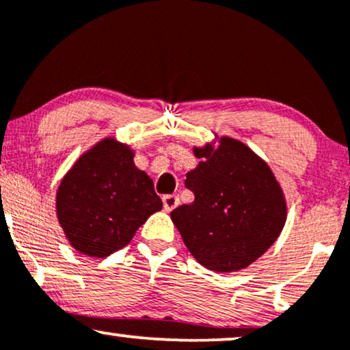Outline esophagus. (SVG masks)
<instances>
[{
  "label": "esophagus",
  "instance_id": "obj_1",
  "mask_svg": "<svg viewBox=\"0 0 350 350\" xmlns=\"http://www.w3.org/2000/svg\"><path fill=\"white\" fill-rule=\"evenodd\" d=\"M179 204V198L176 195H165L163 197V206H165L166 211H172Z\"/></svg>",
  "mask_w": 350,
  "mask_h": 350
}]
</instances>
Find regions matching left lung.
Instances as JSON below:
<instances>
[{
    "label": "left lung",
    "instance_id": "left-lung-1",
    "mask_svg": "<svg viewBox=\"0 0 350 350\" xmlns=\"http://www.w3.org/2000/svg\"><path fill=\"white\" fill-rule=\"evenodd\" d=\"M198 166L185 187L195 200L171 213L185 246L214 272H237L278 239L286 202L267 163L245 144L221 137L219 147L193 148Z\"/></svg>",
    "mask_w": 350,
    "mask_h": 350
}]
</instances>
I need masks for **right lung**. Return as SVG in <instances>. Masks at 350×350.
Listing matches in <instances>:
<instances>
[{
  "instance_id": "right-lung-1",
  "label": "right lung",
  "mask_w": 350,
  "mask_h": 350,
  "mask_svg": "<svg viewBox=\"0 0 350 350\" xmlns=\"http://www.w3.org/2000/svg\"><path fill=\"white\" fill-rule=\"evenodd\" d=\"M124 144L104 139L80 157L59 185L55 208L72 246L91 258L124 248L163 208L153 180L137 170Z\"/></svg>"
}]
</instances>
